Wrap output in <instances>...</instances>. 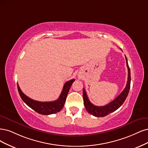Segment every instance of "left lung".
Returning <instances> with one entry per match:
<instances>
[{
	"mask_svg": "<svg viewBox=\"0 0 148 148\" xmlns=\"http://www.w3.org/2000/svg\"><path fill=\"white\" fill-rule=\"evenodd\" d=\"M126 63L128 68V80L126 87L123 90L122 92L119 95V96L112 101L111 103L106 104L103 106H95L91 102L89 101L87 97V95L85 92V90L83 88V99L84 106L87 112L92 115L95 117H104L110 113L115 111L118 108H120L122 104L124 103L125 99L127 98L128 94L129 93V90L130 88V81H131V76H130V69L128 64V61L127 57L125 56Z\"/></svg>",
	"mask_w": 148,
	"mask_h": 148,
	"instance_id": "8db88e82",
	"label": "left lung"
}]
</instances>
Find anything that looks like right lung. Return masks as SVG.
<instances>
[{
	"label": "right lung",
	"mask_w": 148,
	"mask_h": 148,
	"mask_svg": "<svg viewBox=\"0 0 148 148\" xmlns=\"http://www.w3.org/2000/svg\"><path fill=\"white\" fill-rule=\"evenodd\" d=\"M74 81L75 79H72L66 82L64 85L63 90H62L58 99H56V101L50 102H41L32 99L22 92L18 84H17V86L19 94H20L22 100L28 106L40 114L50 115V114L58 112L63 109L69 90L71 87V85Z\"/></svg>",
	"instance_id": "right-lung-1"
}]
</instances>
